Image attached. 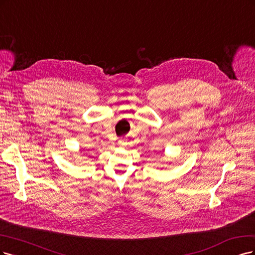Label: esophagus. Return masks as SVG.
Segmentation results:
<instances>
[{
	"label": "esophagus",
	"instance_id": "obj_1",
	"mask_svg": "<svg viewBox=\"0 0 255 255\" xmlns=\"http://www.w3.org/2000/svg\"><path fill=\"white\" fill-rule=\"evenodd\" d=\"M124 144H125L124 141H123V139H120V141H119V145H120V146H123Z\"/></svg>",
	"mask_w": 255,
	"mask_h": 255
}]
</instances>
